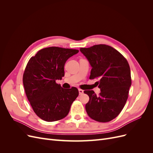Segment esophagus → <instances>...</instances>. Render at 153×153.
Returning a JSON list of instances; mask_svg holds the SVG:
<instances>
[{
    "instance_id": "obj_1",
    "label": "esophagus",
    "mask_w": 153,
    "mask_h": 153,
    "mask_svg": "<svg viewBox=\"0 0 153 153\" xmlns=\"http://www.w3.org/2000/svg\"><path fill=\"white\" fill-rule=\"evenodd\" d=\"M78 92H79V94H82L83 93H84V91L80 89H78Z\"/></svg>"
}]
</instances>
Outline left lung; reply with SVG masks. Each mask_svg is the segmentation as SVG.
Listing matches in <instances>:
<instances>
[{
  "mask_svg": "<svg viewBox=\"0 0 153 153\" xmlns=\"http://www.w3.org/2000/svg\"><path fill=\"white\" fill-rule=\"evenodd\" d=\"M80 50L92 67L89 78H99L96 83L101 90L98 96L92 90L84 91L89 97L86 112L96 121L109 122L120 114L127 101L131 85L129 64L121 53L108 45H96Z\"/></svg>",
  "mask_w": 153,
  "mask_h": 153,
  "instance_id": "left-lung-1",
  "label": "left lung"
}]
</instances>
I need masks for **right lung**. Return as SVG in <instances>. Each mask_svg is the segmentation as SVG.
Segmentation results:
<instances>
[{
    "instance_id": "add662e5",
    "label": "right lung",
    "mask_w": 153,
    "mask_h": 153,
    "mask_svg": "<svg viewBox=\"0 0 153 153\" xmlns=\"http://www.w3.org/2000/svg\"><path fill=\"white\" fill-rule=\"evenodd\" d=\"M78 52L55 47L45 48L27 64L23 76L25 94L34 112L44 121L53 122L65 117L78 96L76 87L63 89L55 82L64 76L67 60Z\"/></svg>"
}]
</instances>
